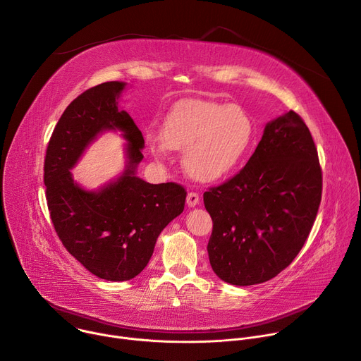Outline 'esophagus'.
<instances>
[{
	"mask_svg": "<svg viewBox=\"0 0 361 361\" xmlns=\"http://www.w3.org/2000/svg\"><path fill=\"white\" fill-rule=\"evenodd\" d=\"M198 201H200L198 192L190 191V192L187 194V205H188V207H195V205L198 204Z\"/></svg>",
	"mask_w": 361,
	"mask_h": 361,
	"instance_id": "esophagus-1",
	"label": "esophagus"
}]
</instances>
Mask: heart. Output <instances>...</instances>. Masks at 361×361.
<instances>
[{"label":"heart","mask_w":361,"mask_h":361,"mask_svg":"<svg viewBox=\"0 0 361 361\" xmlns=\"http://www.w3.org/2000/svg\"><path fill=\"white\" fill-rule=\"evenodd\" d=\"M254 135L251 117L237 106L184 99L170 111L163 137L148 140L149 151L163 159L169 149H184V167L200 181H216L243 160Z\"/></svg>","instance_id":"b5f03b06"}]
</instances>
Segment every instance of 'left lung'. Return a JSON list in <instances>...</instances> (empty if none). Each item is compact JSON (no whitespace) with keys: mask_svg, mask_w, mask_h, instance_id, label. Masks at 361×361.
Wrapping results in <instances>:
<instances>
[{"mask_svg":"<svg viewBox=\"0 0 361 361\" xmlns=\"http://www.w3.org/2000/svg\"><path fill=\"white\" fill-rule=\"evenodd\" d=\"M323 174L312 133L293 110L269 123L247 164L204 192L207 251L234 286L260 284L291 264L314 224Z\"/></svg>","mask_w":361,"mask_h":361,"instance_id":"8db88e82","label":"left lung"}]
</instances>
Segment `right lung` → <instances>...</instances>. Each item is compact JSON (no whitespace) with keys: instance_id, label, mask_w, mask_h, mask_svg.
I'll use <instances>...</instances> for the list:
<instances>
[{"instance_id":"1","label":"right lung","mask_w":361,"mask_h":361,"mask_svg":"<svg viewBox=\"0 0 361 361\" xmlns=\"http://www.w3.org/2000/svg\"><path fill=\"white\" fill-rule=\"evenodd\" d=\"M126 84L88 88L66 109L51 135L44 161L51 221L67 251L94 276L126 281L148 264L164 227L184 210L187 191L177 183L149 184L135 176L144 138L117 99ZM121 129L129 141L123 176L99 192H85L69 170L104 129Z\"/></svg>"}]
</instances>
